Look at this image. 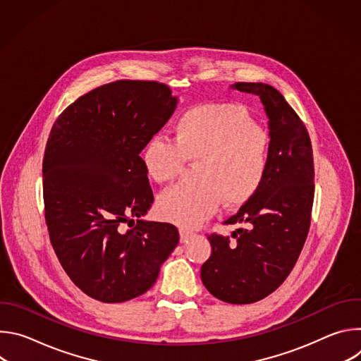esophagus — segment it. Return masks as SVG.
Returning a JSON list of instances; mask_svg holds the SVG:
<instances>
[{
	"mask_svg": "<svg viewBox=\"0 0 361 361\" xmlns=\"http://www.w3.org/2000/svg\"><path fill=\"white\" fill-rule=\"evenodd\" d=\"M191 235H192V233H191V231L180 230V241H181V243H185Z\"/></svg>",
	"mask_w": 361,
	"mask_h": 361,
	"instance_id": "1",
	"label": "esophagus"
}]
</instances>
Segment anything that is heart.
Wrapping results in <instances>:
<instances>
[{"instance_id":"heart-1","label":"heart","mask_w":361,"mask_h":361,"mask_svg":"<svg viewBox=\"0 0 361 361\" xmlns=\"http://www.w3.org/2000/svg\"><path fill=\"white\" fill-rule=\"evenodd\" d=\"M270 134L235 104H201L176 123L173 141L154 137L142 148L147 176L159 184L180 177L185 163L195 164L191 185L166 190L157 201L163 220L195 227L212 217L223 201L226 209L248 202L270 164Z\"/></svg>"}]
</instances>
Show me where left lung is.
<instances>
[{
    "label": "left lung",
    "instance_id": "left-lung-1",
    "mask_svg": "<svg viewBox=\"0 0 361 361\" xmlns=\"http://www.w3.org/2000/svg\"><path fill=\"white\" fill-rule=\"evenodd\" d=\"M231 88L259 95L269 117L270 164L257 194L227 224H244L228 235L210 234V259L201 281L214 297L250 304L276 291L293 270L305 243L314 200V164L307 128L286 98L263 82Z\"/></svg>",
    "mask_w": 361,
    "mask_h": 361
}]
</instances>
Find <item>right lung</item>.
Returning <instances> with one entry per match:
<instances>
[{
	"label": "right lung",
	"instance_id": "obj_1",
	"mask_svg": "<svg viewBox=\"0 0 361 361\" xmlns=\"http://www.w3.org/2000/svg\"><path fill=\"white\" fill-rule=\"evenodd\" d=\"M177 102L161 82L120 80L80 97L51 128L42 160L49 240L73 283L98 301L144 294L178 244L176 226L141 219L154 195L140 157ZM126 222L133 227L123 231Z\"/></svg>",
	"mask_w": 361,
	"mask_h": 361
}]
</instances>
